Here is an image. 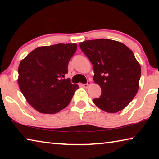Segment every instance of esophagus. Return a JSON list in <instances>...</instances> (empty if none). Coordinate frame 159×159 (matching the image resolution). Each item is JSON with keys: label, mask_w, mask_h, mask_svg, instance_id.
I'll return each instance as SVG.
<instances>
[{"label": "esophagus", "mask_w": 159, "mask_h": 159, "mask_svg": "<svg viewBox=\"0 0 159 159\" xmlns=\"http://www.w3.org/2000/svg\"><path fill=\"white\" fill-rule=\"evenodd\" d=\"M89 85H90V81H89V80H88V83H85V84H83V87H84V88H88V86H89Z\"/></svg>", "instance_id": "esophagus-1"}]
</instances>
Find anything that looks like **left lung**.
<instances>
[{"label":"left lung","mask_w":159,"mask_h":159,"mask_svg":"<svg viewBox=\"0 0 159 159\" xmlns=\"http://www.w3.org/2000/svg\"><path fill=\"white\" fill-rule=\"evenodd\" d=\"M79 45L93 64V80L102 90L94 104L108 113L121 111L139 88L141 67L133 51L122 43L104 39L85 41Z\"/></svg>","instance_id":"8db88e82"}]
</instances>
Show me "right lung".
<instances>
[{
	"instance_id": "add662e5",
	"label": "right lung",
	"mask_w": 159,
	"mask_h": 159,
	"mask_svg": "<svg viewBox=\"0 0 159 159\" xmlns=\"http://www.w3.org/2000/svg\"><path fill=\"white\" fill-rule=\"evenodd\" d=\"M76 43L38 47L21 61L18 84L26 101L42 114H56L70 103L79 85L69 79L68 64L76 52Z\"/></svg>"
}]
</instances>
